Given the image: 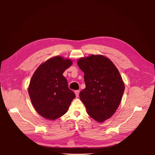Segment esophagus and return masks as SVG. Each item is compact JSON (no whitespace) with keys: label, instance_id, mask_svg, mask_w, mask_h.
<instances>
[{"label":"esophagus","instance_id":"esophagus-1","mask_svg":"<svg viewBox=\"0 0 155 155\" xmlns=\"http://www.w3.org/2000/svg\"><path fill=\"white\" fill-rule=\"evenodd\" d=\"M75 93L76 96H77V97H78L79 93H80V91H79V90H76V91H75Z\"/></svg>","mask_w":155,"mask_h":155}]
</instances>
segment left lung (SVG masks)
I'll return each mask as SVG.
<instances>
[{"instance_id":"left-lung-1","label":"left lung","mask_w":155,"mask_h":155,"mask_svg":"<svg viewBox=\"0 0 155 155\" xmlns=\"http://www.w3.org/2000/svg\"><path fill=\"white\" fill-rule=\"evenodd\" d=\"M84 72L86 87L80 98L87 114L98 122L111 117L116 112L124 91V84L114 63L102 55L82 58L77 62Z\"/></svg>"}]
</instances>
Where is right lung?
<instances>
[{
    "mask_svg": "<svg viewBox=\"0 0 155 155\" xmlns=\"http://www.w3.org/2000/svg\"><path fill=\"white\" fill-rule=\"evenodd\" d=\"M72 64L70 59L56 56L41 64L32 75L28 92L41 117L53 120L67 112L75 94L62 74Z\"/></svg>",
    "mask_w": 155,
    "mask_h": 155,
    "instance_id": "right-lung-1",
    "label": "right lung"
}]
</instances>
